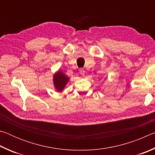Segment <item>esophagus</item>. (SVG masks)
<instances>
[{"label":"esophagus","instance_id":"esophagus-1","mask_svg":"<svg viewBox=\"0 0 155 155\" xmlns=\"http://www.w3.org/2000/svg\"><path fill=\"white\" fill-rule=\"evenodd\" d=\"M79 72H80V74H81V76H83V77H84V76H85V70H84V69H80L79 70Z\"/></svg>","mask_w":155,"mask_h":155}]
</instances>
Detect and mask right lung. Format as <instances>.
Wrapping results in <instances>:
<instances>
[{"mask_svg":"<svg viewBox=\"0 0 155 155\" xmlns=\"http://www.w3.org/2000/svg\"><path fill=\"white\" fill-rule=\"evenodd\" d=\"M52 77H53L52 81H53L54 87L57 91L61 92L65 88V85L69 82L70 77L59 70L54 73Z\"/></svg>","mask_w":155,"mask_h":155,"instance_id":"right-lung-1","label":"right lung"}]
</instances>
